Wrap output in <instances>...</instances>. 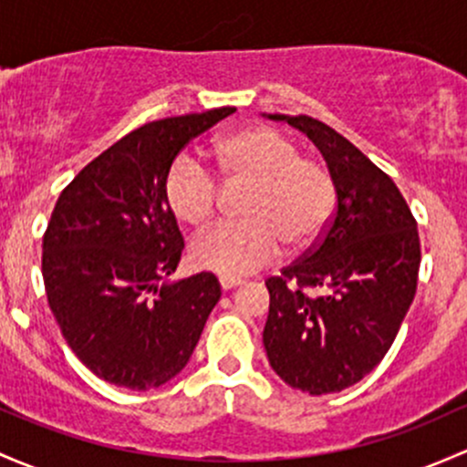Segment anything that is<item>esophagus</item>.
I'll return each instance as SVG.
<instances>
[{"label":"esophagus","instance_id":"1","mask_svg":"<svg viewBox=\"0 0 467 467\" xmlns=\"http://www.w3.org/2000/svg\"><path fill=\"white\" fill-rule=\"evenodd\" d=\"M219 284H221V288H223V291H230V288L239 286V284H242V279H237V277H219Z\"/></svg>","mask_w":467,"mask_h":467}]
</instances>
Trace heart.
Segmentation results:
<instances>
[{
  "label": "heart",
  "mask_w": 467,
  "mask_h": 467,
  "mask_svg": "<svg viewBox=\"0 0 467 467\" xmlns=\"http://www.w3.org/2000/svg\"><path fill=\"white\" fill-rule=\"evenodd\" d=\"M217 171L230 188H248L242 217L201 234L192 262L221 277H244L282 253H304L322 239L336 210V183L322 161L299 154L273 127H248L214 145ZM165 203L176 219L205 228L219 208L221 185L213 170L192 159L171 161L163 179Z\"/></svg>",
  "instance_id": "heart-1"
}]
</instances>
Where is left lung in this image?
<instances>
[{"instance_id": "1", "label": "left lung", "mask_w": 467, "mask_h": 467, "mask_svg": "<svg viewBox=\"0 0 467 467\" xmlns=\"http://www.w3.org/2000/svg\"><path fill=\"white\" fill-rule=\"evenodd\" d=\"M271 118L317 145L337 203L320 242L266 279L264 347L293 389L333 394L362 380L389 351L419 282V230L394 181L345 136L311 116Z\"/></svg>"}]
</instances>
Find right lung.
Wrapping results in <instances>:
<instances>
[{
    "label": "right lung",
    "mask_w": 467,
    "mask_h": 467,
    "mask_svg": "<svg viewBox=\"0 0 467 467\" xmlns=\"http://www.w3.org/2000/svg\"><path fill=\"white\" fill-rule=\"evenodd\" d=\"M230 114L219 107L130 131L53 208L42 242L48 306L82 365L111 385L145 391L174 378L219 302L213 273L161 284L185 246L163 179L190 140Z\"/></svg>",
    "instance_id": "add662e5"
}]
</instances>
